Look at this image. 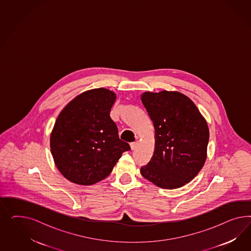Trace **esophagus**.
<instances>
[{"instance_id":"1","label":"esophagus","mask_w":251,"mask_h":251,"mask_svg":"<svg viewBox=\"0 0 251 251\" xmlns=\"http://www.w3.org/2000/svg\"><path fill=\"white\" fill-rule=\"evenodd\" d=\"M129 146H130V149H131V150H134V149L137 147L136 142H134V143H130V144H129Z\"/></svg>"}]
</instances>
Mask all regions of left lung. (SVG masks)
<instances>
[{
    "instance_id": "8db88e82",
    "label": "left lung",
    "mask_w": 251,
    "mask_h": 251,
    "mask_svg": "<svg viewBox=\"0 0 251 251\" xmlns=\"http://www.w3.org/2000/svg\"><path fill=\"white\" fill-rule=\"evenodd\" d=\"M142 102L154 128V151L141 174L162 189L192 180L207 157L209 128L197 106L179 92H145Z\"/></svg>"
}]
</instances>
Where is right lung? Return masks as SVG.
Segmentation results:
<instances>
[{"label":"right lung","instance_id":"obj_1","mask_svg":"<svg viewBox=\"0 0 251 251\" xmlns=\"http://www.w3.org/2000/svg\"><path fill=\"white\" fill-rule=\"evenodd\" d=\"M116 94L106 88L84 92L58 116L50 134V151L68 180L92 185L109 175L129 145L119 138L110 118Z\"/></svg>","mask_w":251,"mask_h":251}]
</instances>
